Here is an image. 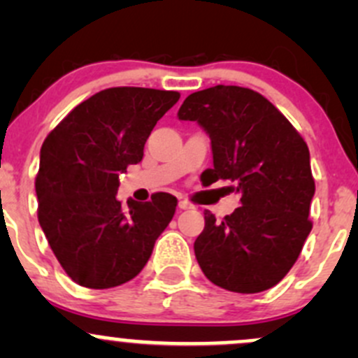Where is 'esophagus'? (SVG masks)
<instances>
[{"mask_svg": "<svg viewBox=\"0 0 358 358\" xmlns=\"http://www.w3.org/2000/svg\"><path fill=\"white\" fill-rule=\"evenodd\" d=\"M178 208L180 209H194V204H190L189 201H180Z\"/></svg>", "mask_w": 358, "mask_h": 358, "instance_id": "esophagus-1", "label": "esophagus"}]
</instances>
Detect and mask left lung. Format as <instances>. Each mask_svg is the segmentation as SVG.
I'll list each match as a JSON object with an SVG mask.
<instances>
[{
  "label": "left lung",
  "instance_id": "8db88e82",
  "mask_svg": "<svg viewBox=\"0 0 358 358\" xmlns=\"http://www.w3.org/2000/svg\"><path fill=\"white\" fill-rule=\"evenodd\" d=\"M211 140L206 182L229 180L241 206L222 222L204 211L194 243L204 275L227 291L252 294L284 279L312 230L315 182L310 152L294 126L259 93L218 85L196 92L178 110Z\"/></svg>",
  "mask_w": 358,
  "mask_h": 358
}]
</instances>
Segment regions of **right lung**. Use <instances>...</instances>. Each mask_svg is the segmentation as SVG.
I'll use <instances>...</instances> for the list:
<instances>
[{
  "label": "right lung",
  "instance_id": "right-lung-1",
  "mask_svg": "<svg viewBox=\"0 0 358 358\" xmlns=\"http://www.w3.org/2000/svg\"><path fill=\"white\" fill-rule=\"evenodd\" d=\"M178 92L102 90L79 103L46 136L36 176L38 220L53 255L76 284L109 289L138 275L171 222L176 197L115 199L119 175L138 164L156 122Z\"/></svg>",
  "mask_w": 358,
  "mask_h": 358
}]
</instances>
